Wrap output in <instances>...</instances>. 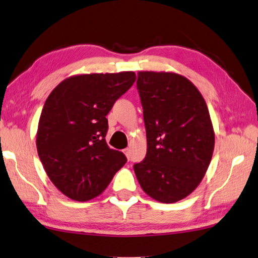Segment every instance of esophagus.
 Returning <instances> with one entry per match:
<instances>
[{
    "label": "esophagus",
    "mask_w": 258,
    "mask_h": 258,
    "mask_svg": "<svg viewBox=\"0 0 258 258\" xmlns=\"http://www.w3.org/2000/svg\"><path fill=\"white\" fill-rule=\"evenodd\" d=\"M124 153H125L126 157H127V159H130V148H125Z\"/></svg>",
    "instance_id": "34e87169"
}]
</instances>
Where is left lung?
Here are the masks:
<instances>
[{
  "label": "left lung",
  "mask_w": 258,
  "mask_h": 258,
  "mask_svg": "<svg viewBox=\"0 0 258 258\" xmlns=\"http://www.w3.org/2000/svg\"><path fill=\"white\" fill-rule=\"evenodd\" d=\"M137 89L147 153L134 173L154 200L180 201L199 186L212 160L215 134L208 107L193 83L173 72L141 71Z\"/></svg>",
  "instance_id": "left-lung-1"
}]
</instances>
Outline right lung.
<instances>
[{
	"label": "right lung",
	"instance_id": "right-lung-1",
	"mask_svg": "<svg viewBox=\"0 0 258 258\" xmlns=\"http://www.w3.org/2000/svg\"><path fill=\"white\" fill-rule=\"evenodd\" d=\"M136 78L132 71L72 76L49 94L38 122V157L51 182L72 200L98 197L127 161L106 144V115Z\"/></svg>",
	"mask_w": 258,
	"mask_h": 258
}]
</instances>
